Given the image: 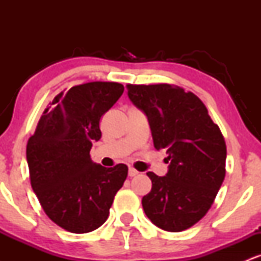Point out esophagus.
Masks as SVG:
<instances>
[{"instance_id": "34e87169", "label": "esophagus", "mask_w": 261, "mask_h": 261, "mask_svg": "<svg viewBox=\"0 0 261 261\" xmlns=\"http://www.w3.org/2000/svg\"><path fill=\"white\" fill-rule=\"evenodd\" d=\"M137 174H139V172H137L135 168H133V167H131V168H128V176H131V178H133V176H136Z\"/></svg>"}]
</instances>
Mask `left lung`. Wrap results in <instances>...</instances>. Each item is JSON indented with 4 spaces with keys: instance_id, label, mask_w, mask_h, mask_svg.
Masks as SVG:
<instances>
[{
    "instance_id": "1",
    "label": "left lung",
    "mask_w": 261,
    "mask_h": 261,
    "mask_svg": "<svg viewBox=\"0 0 261 261\" xmlns=\"http://www.w3.org/2000/svg\"><path fill=\"white\" fill-rule=\"evenodd\" d=\"M130 100L145 112L155 149H166V176L147 175L146 216L160 228L181 232L199 222L215 201L226 175L227 148L217 124L193 92L179 86L127 85Z\"/></svg>"
}]
</instances>
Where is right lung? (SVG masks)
Wrapping results in <instances>:
<instances>
[{
    "label": "right lung",
    "mask_w": 261,
    "mask_h": 261,
    "mask_svg": "<svg viewBox=\"0 0 261 261\" xmlns=\"http://www.w3.org/2000/svg\"><path fill=\"white\" fill-rule=\"evenodd\" d=\"M118 82L73 86L54 98L27 143L31 184L46 216L71 233H88L107 221L126 164L106 168L91 160L101 137V116L121 97Z\"/></svg>",
    "instance_id": "obj_1"
}]
</instances>
